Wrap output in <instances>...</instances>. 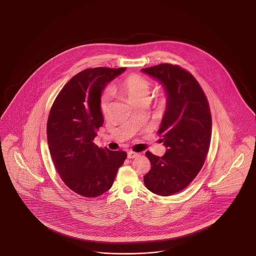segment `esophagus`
I'll list each match as a JSON object with an SVG mask.
<instances>
[{"mask_svg": "<svg viewBox=\"0 0 256 256\" xmlns=\"http://www.w3.org/2000/svg\"><path fill=\"white\" fill-rule=\"evenodd\" d=\"M139 156L138 152H134L132 150H128V158H137Z\"/></svg>", "mask_w": 256, "mask_h": 256, "instance_id": "esophagus-1", "label": "esophagus"}]
</instances>
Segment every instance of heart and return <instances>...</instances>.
<instances>
[{"instance_id":"heart-1","label":"heart","mask_w":256,"mask_h":256,"mask_svg":"<svg viewBox=\"0 0 256 256\" xmlns=\"http://www.w3.org/2000/svg\"><path fill=\"white\" fill-rule=\"evenodd\" d=\"M117 90L130 98L132 102H137L140 100H148L150 94V84L146 78L132 74L126 78L118 86ZM100 108L104 114H108L110 110V95L104 94L100 98Z\"/></svg>"}]
</instances>
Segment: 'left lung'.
Listing matches in <instances>:
<instances>
[{
    "instance_id": "8db88e82",
    "label": "left lung",
    "mask_w": 256,
    "mask_h": 256,
    "mask_svg": "<svg viewBox=\"0 0 256 256\" xmlns=\"http://www.w3.org/2000/svg\"><path fill=\"white\" fill-rule=\"evenodd\" d=\"M141 71L159 82L167 97L158 132L166 152L159 158L146 152L152 168L144 183L156 195L170 196L192 182L204 163L211 139L210 110L195 78L182 68L164 63Z\"/></svg>"
}]
</instances>
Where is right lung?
Returning <instances> with one entry per match:
<instances>
[{
	"label": "right lung",
	"instance_id": "obj_1",
	"mask_svg": "<svg viewBox=\"0 0 256 256\" xmlns=\"http://www.w3.org/2000/svg\"><path fill=\"white\" fill-rule=\"evenodd\" d=\"M126 68L98 67L73 76L56 98L47 122L52 159L60 176L78 195L96 198L108 191L126 152L94 144L104 124L100 108L102 92Z\"/></svg>",
	"mask_w": 256,
	"mask_h": 256
}]
</instances>
